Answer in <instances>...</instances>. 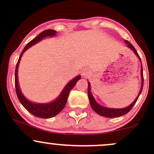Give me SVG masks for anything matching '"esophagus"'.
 Segmentation results:
<instances>
[{
  "instance_id": "esophagus-1",
  "label": "esophagus",
  "mask_w": 154,
  "mask_h": 154,
  "mask_svg": "<svg viewBox=\"0 0 154 154\" xmlns=\"http://www.w3.org/2000/svg\"><path fill=\"white\" fill-rule=\"evenodd\" d=\"M81 74L83 77H88V76L91 74V70H90L89 68H84V69H83V71H82Z\"/></svg>"
}]
</instances>
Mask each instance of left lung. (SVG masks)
I'll return each mask as SVG.
<instances>
[{"instance_id":"8db88e82","label":"left lung","mask_w":154,"mask_h":154,"mask_svg":"<svg viewBox=\"0 0 154 154\" xmlns=\"http://www.w3.org/2000/svg\"><path fill=\"white\" fill-rule=\"evenodd\" d=\"M125 44L127 45V48L131 49L132 51L134 52V54H136V57L139 58V61L140 63H142V61H141V59L139 57V54H138L137 51L135 49V48L132 45V44H130L128 41L125 40ZM141 79H142V85H141V88L140 91H139V94L136 97V98L133 100V103H131L130 105H129L128 106L125 107V108H121V109H116V108H108V107H105L101 106L100 104H99L97 101L94 99V96L92 95L91 91V85H90L89 82H88V99H89V102H90V105H91V109L95 112L96 113H97L100 116H103V117H106V118H116V117H120V116H124V115L127 114V112L130 111L133 106H134L136 102L137 101L138 98H139V95H140L141 92L142 91V88H143V83H144V78H143V69H142V65H141Z\"/></svg>"}]
</instances>
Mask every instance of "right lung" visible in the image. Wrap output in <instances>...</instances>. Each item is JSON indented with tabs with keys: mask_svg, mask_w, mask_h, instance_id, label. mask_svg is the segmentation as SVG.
<instances>
[{
	"mask_svg": "<svg viewBox=\"0 0 154 154\" xmlns=\"http://www.w3.org/2000/svg\"><path fill=\"white\" fill-rule=\"evenodd\" d=\"M57 31L54 30V29H46V30L43 31L41 33L38 34L35 38L30 41L27 45L24 47L23 49L22 52H21V55H20L18 61L17 63L16 67H15V90H16V94L18 96V98L19 101L21 102L23 106L33 116H36L38 118H42V119H50V118L54 117L57 116V114L60 112L62 110L64 109L65 106L67 102L68 94H69L70 91L74 88L77 82L81 78V76L78 75L77 77H74V79L69 81L67 83L65 88H63V91L60 94V95L57 97L53 101L49 102V103H34V102L29 100L24 94H22L20 88L19 83H18V66H19L20 60H21V57H22L23 54L27 51L28 48L31 46L34 45L35 43H38V42L42 41L43 38H45L47 37H54L56 35Z\"/></svg>",
	"mask_w": 154,
	"mask_h": 154,
	"instance_id": "obj_1",
	"label": "right lung"
}]
</instances>
